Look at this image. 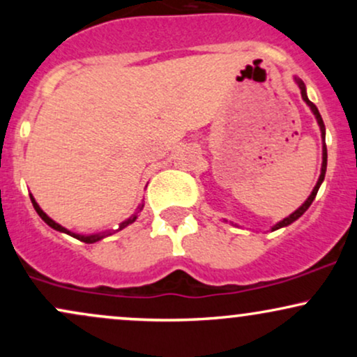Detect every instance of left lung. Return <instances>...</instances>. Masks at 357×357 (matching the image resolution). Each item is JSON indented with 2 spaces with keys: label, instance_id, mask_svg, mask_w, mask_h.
I'll list each match as a JSON object with an SVG mask.
<instances>
[{
  "label": "left lung",
  "instance_id": "obj_1",
  "mask_svg": "<svg viewBox=\"0 0 357 357\" xmlns=\"http://www.w3.org/2000/svg\"><path fill=\"white\" fill-rule=\"evenodd\" d=\"M296 82H297V85H298V89H301V93H302V99L305 100V104L309 105L310 107V110H312L314 112V116H315V119H317V124H319V127H321V134H322V141H324V147H322V169H321V176H319V181H317V184H315L314 186V190H312V192H310V196L309 198L305 199V203L302 204L301 208H298V210H296L292 213V215H289L287 216V218H284L282 221H278V223L275 225V227L272 228V231L273 230H278V228H284V227H289L290 223H294V221L296 220H298L301 218L302 215H304V213L309 210V206L310 204H312V202H314V198H315V195H317V191H319V188H321V184H322V181H324V176H326V167H327V147H326V126H324V121H322V117H321V114H319V110H317V107H315V105L312 104V102H310L309 99H307V92H305V85H304V82H302L301 79H296Z\"/></svg>",
  "mask_w": 357,
  "mask_h": 357
}]
</instances>
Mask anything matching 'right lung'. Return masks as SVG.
<instances>
[{
    "instance_id": "right-lung-1",
    "label": "right lung",
    "mask_w": 357,
    "mask_h": 357,
    "mask_svg": "<svg viewBox=\"0 0 357 357\" xmlns=\"http://www.w3.org/2000/svg\"><path fill=\"white\" fill-rule=\"evenodd\" d=\"M30 198H31V203H33V208L36 210V213H38L40 215V218H42L45 223L48 225V227H52L53 230H56V231H61V233H67V235H70V236H73V238H77V240H80V241H84V243H96V241H99V240H102L104 238V236H107V235H112V230H109V231H104V233H97V235H79V233H72V231H68L67 228H63L61 227V225H59V223H55V221H53L50 216L47 215V213H45L42 208L38 206V203L35 202V198L33 196L30 195ZM142 210V206H139V210H137V213ZM137 213L136 215H132L130 216V218H127L126 221H122L121 225H119V230H122V228H126L127 225H130V223H134V221H136V218H137ZM117 230V231H119Z\"/></svg>"
}]
</instances>
